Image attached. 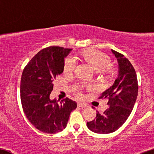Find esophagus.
I'll return each instance as SVG.
<instances>
[{
	"label": "esophagus",
	"mask_w": 154,
	"mask_h": 154,
	"mask_svg": "<svg viewBox=\"0 0 154 154\" xmlns=\"http://www.w3.org/2000/svg\"><path fill=\"white\" fill-rule=\"evenodd\" d=\"M77 105H78V106L81 107V108H82V109H85V108L88 107V105L86 104H84V103H79Z\"/></svg>",
	"instance_id": "1"
}]
</instances>
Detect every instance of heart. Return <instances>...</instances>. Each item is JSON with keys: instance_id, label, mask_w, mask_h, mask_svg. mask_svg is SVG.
Listing matches in <instances>:
<instances>
[{"instance_id": "b5f03b06", "label": "heart", "mask_w": 154, "mask_h": 154, "mask_svg": "<svg viewBox=\"0 0 154 154\" xmlns=\"http://www.w3.org/2000/svg\"><path fill=\"white\" fill-rule=\"evenodd\" d=\"M80 55L87 62L93 66L96 71L106 72L104 68L110 63V58L107 54L97 50H88L81 52ZM77 65V59L75 57L70 56L66 59L63 71L66 74H70L75 70Z\"/></svg>"}]
</instances>
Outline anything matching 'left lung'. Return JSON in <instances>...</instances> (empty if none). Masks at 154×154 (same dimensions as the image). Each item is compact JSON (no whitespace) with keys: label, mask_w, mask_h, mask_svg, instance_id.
Instances as JSON below:
<instances>
[{"label":"left lung","mask_w":154,"mask_h":154,"mask_svg":"<svg viewBox=\"0 0 154 154\" xmlns=\"http://www.w3.org/2000/svg\"><path fill=\"white\" fill-rule=\"evenodd\" d=\"M118 63V75L113 86L100 98L108 99L109 109L102 114L97 111L96 118L87 122V127L96 134L113 133L122 126L130 116L137 97L138 85L132 64L119 52L111 50Z\"/></svg>","instance_id":"8db88e82"}]
</instances>
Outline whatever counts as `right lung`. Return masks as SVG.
<instances>
[{
	"label": "right lung",
	"mask_w": 154,
	"mask_h": 154,
	"mask_svg": "<svg viewBox=\"0 0 154 154\" xmlns=\"http://www.w3.org/2000/svg\"><path fill=\"white\" fill-rule=\"evenodd\" d=\"M72 49L51 46L41 50L23 71L20 100L27 117L34 127L46 134L60 132L66 127L75 101L66 98L59 102L50 98L53 82L63 72L65 58Z\"/></svg>",
	"instance_id": "add662e5"
}]
</instances>
